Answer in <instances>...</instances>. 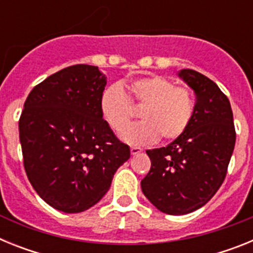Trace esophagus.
<instances>
[{"instance_id":"esophagus-1","label":"esophagus","mask_w":253,"mask_h":253,"mask_svg":"<svg viewBox=\"0 0 253 253\" xmlns=\"http://www.w3.org/2000/svg\"><path fill=\"white\" fill-rule=\"evenodd\" d=\"M142 152V149L139 148V147H130V153L133 154V156H135V154L140 153Z\"/></svg>"}]
</instances>
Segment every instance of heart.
Returning <instances> with one entry per match:
<instances>
[{"mask_svg":"<svg viewBox=\"0 0 253 253\" xmlns=\"http://www.w3.org/2000/svg\"><path fill=\"white\" fill-rule=\"evenodd\" d=\"M130 96L119 84L106 87L100 96V113L109 128L120 133L133 116V106L142 107V122L122 133L133 146H148L177 139L186 131L195 114L194 93L165 76L135 78L129 84Z\"/></svg>","mask_w":253,"mask_h":253,"instance_id":"b5f03b06","label":"heart"}]
</instances>
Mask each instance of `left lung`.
<instances>
[{
	"instance_id": "obj_1",
	"label": "left lung",
	"mask_w": 253,
	"mask_h": 253,
	"mask_svg": "<svg viewBox=\"0 0 253 253\" xmlns=\"http://www.w3.org/2000/svg\"><path fill=\"white\" fill-rule=\"evenodd\" d=\"M180 77L196 93L193 122L167 147L147 151L151 169L140 182L149 202L171 215L191 213L215 195L236 144L231 104L215 82L194 69Z\"/></svg>"
}]
</instances>
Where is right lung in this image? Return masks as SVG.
<instances>
[{"instance_id":"add662e5","label":"right lung","mask_w":253,"mask_h":253,"mask_svg":"<svg viewBox=\"0 0 253 253\" xmlns=\"http://www.w3.org/2000/svg\"><path fill=\"white\" fill-rule=\"evenodd\" d=\"M105 84L97 67H67L30 91L20 116L26 176L46 204L64 213L99 203L130 157L100 113Z\"/></svg>"}]
</instances>
